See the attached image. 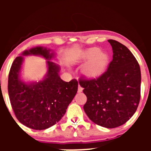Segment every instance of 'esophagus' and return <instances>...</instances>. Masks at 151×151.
<instances>
[{"label":"esophagus","instance_id":"obj_1","mask_svg":"<svg viewBox=\"0 0 151 151\" xmlns=\"http://www.w3.org/2000/svg\"><path fill=\"white\" fill-rule=\"evenodd\" d=\"M82 90H83V88L81 87L80 85H79V86H78V92L79 93L81 92V91H82Z\"/></svg>","mask_w":151,"mask_h":151}]
</instances>
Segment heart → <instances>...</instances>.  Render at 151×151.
<instances>
[{
	"label": "heart",
	"mask_w": 151,
	"mask_h": 151,
	"mask_svg": "<svg viewBox=\"0 0 151 151\" xmlns=\"http://www.w3.org/2000/svg\"><path fill=\"white\" fill-rule=\"evenodd\" d=\"M81 61L87 62L82 67V72L88 77H97L104 72L108 65L109 58L97 47L89 48L81 54Z\"/></svg>",
	"instance_id": "b5f03b06"
}]
</instances>
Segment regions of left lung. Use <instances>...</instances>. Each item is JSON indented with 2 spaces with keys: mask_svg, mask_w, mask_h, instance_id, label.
I'll list each match as a JSON object with an SVG mask.
<instances>
[{
  "mask_svg": "<svg viewBox=\"0 0 151 151\" xmlns=\"http://www.w3.org/2000/svg\"><path fill=\"white\" fill-rule=\"evenodd\" d=\"M113 60L108 69L96 79H79L87 97L84 110L91 121L99 126L114 129L133 116L141 98L140 66L125 45L109 40Z\"/></svg>",
  "mask_w": 151,
  "mask_h": 151,
  "instance_id": "left-lung-1",
  "label": "left lung"
}]
</instances>
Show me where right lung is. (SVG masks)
I'll return each instance as SVG.
<instances>
[{"label": "right lung", "mask_w": 151, "mask_h": 151, "mask_svg": "<svg viewBox=\"0 0 151 151\" xmlns=\"http://www.w3.org/2000/svg\"><path fill=\"white\" fill-rule=\"evenodd\" d=\"M39 55L46 59L48 72L42 81L25 83L20 78L23 56ZM55 54L36 47L25 50L12 64L8 90L15 116L21 124L35 130H44L60 121L77 92L78 81H64L59 75L60 67L51 60Z\"/></svg>", "instance_id": "add662e5"}]
</instances>
